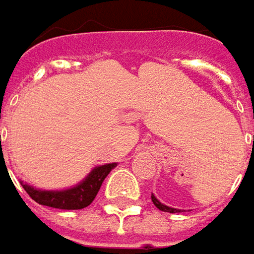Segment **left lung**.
Returning <instances> with one entry per match:
<instances>
[{
	"mask_svg": "<svg viewBox=\"0 0 254 254\" xmlns=\"http://www.w3.org/2000/svg\"><path fill=\"white\" fill-rule=\"evenodd\" d=\"M152 201H153V204L160 211H164V212H170V214H176V212H181V209H176V208H170V206H167V205H164V204H162L157 198L154 197L153 194H152Z\"/></svg>",
	"mask_w": 254,
	"mask_h": 254,
	"instance_id": "obj_1",
	"label": "left lung"
}]
</instances>
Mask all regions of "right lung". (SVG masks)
I'll return each instance as SVG.
<instances>
[{"label":"right lung","instance_id":"obj_1","mask_svg":"<svg viewBox=\"0 0 254 254\" xmlns=\"http://www.w3.org/2000/svg\"><path fill=\"white\" fill-rule=\"evenodd\" d=\"M114 167H117V163L98 166L92 169L91 173L75 187L62 190V191H42L25 184L23 181H21V184L23 190L28 192V195L40 205L59 208V209H83L90 205L94 198L97 197L102 181Z\"/></svg>","mask_w":254,"mask_h":254}]
</instances>
